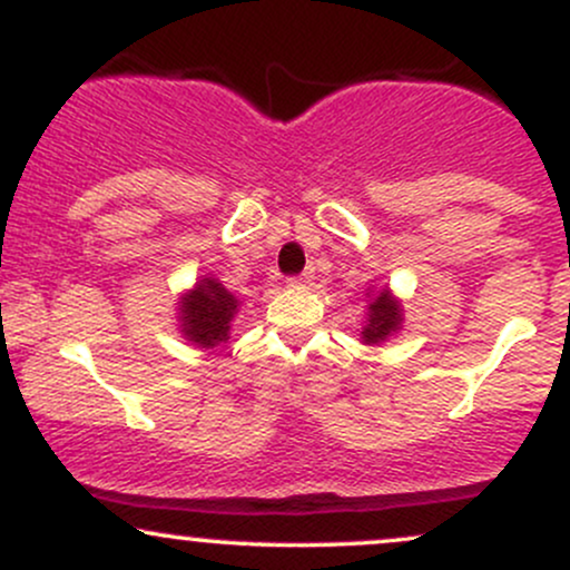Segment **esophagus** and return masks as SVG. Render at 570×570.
Returning <instances> with one entry per match:
<instances>
[{"label":"esophagus","mask_w":570,"mask_h":570,"mask_svg":"<svg viewBox=\"0 0 570 570\" xmlns=\"http://www.w3.org/2000/svg\"><path fill=\"white\" fill-rule=\"evenodd\" d=\"M286 281H289L292 286H297V284H311V281H313V271L297 273V276H289V278H286Z\"/></svg>","instance_id":"1"}]
</instances>
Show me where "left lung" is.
<instances>
[{"instance_id":"1","label":"left lung","mask_w":570,"mask_h":570,"mask_svg":"<svg viewBox=\"0 0 570 570\" xmlns=\"http://www.w3.org/2000/svg\"><path fill=\"white\" fill-rule=\"evenodd\" d=\"M399 322H402V307L391 299L389 289H383L377 297H372L370 318L362 335L367 343H381V340L389 337L391 332L399 330Z\"/></svg>"}]
</instances>
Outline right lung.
<instances>
[{
  "label": "right lung",
  "mask_w": 570,
  "mask_h": 570,
  "mask_svg": "<svg viewBox=\"0 0 570 570\" xmlns=\"http://www.w3.org/2000/svg\"><path fill=\"white\" fill-rule=\"evenodd\" d=\"M235 311H238V299L217 281L203 278L181 303V332L195 345L214 348L230 337Z\"/></svg>",
  "instance_id": "add662e5"
}]
</instances>
